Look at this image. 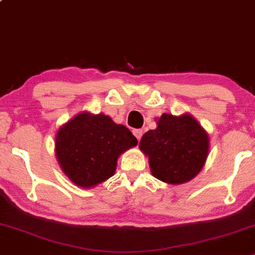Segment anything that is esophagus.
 <instances>
[{
	"label": "esophagus",
	"mask_w": 255,
	"mask_h": 255,
	"mask_svg": "<svg viewBox=\"0 0 255 255\" xmlns=\"http://www.w3.org/2000/svg\"><path fill=\"white\" fill-rule=\"evenodd\" d=\"M133 134L135 135L137 140H140V139H141V136H142V130L141 129H134Z\"/></svg>",
	"instance_id": "1"
}]
</instances>
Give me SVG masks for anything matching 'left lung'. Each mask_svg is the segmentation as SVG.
Masks as SVG:
<instances>
[{
	"label": "left lung",
	"mask_w": 255,
	"mask_h": 255,
	"mask_svg": "<svg viewBox=\"0 0 255 255\" xmlns=\"http://www.w3.org/2000/svg\"><path fill=\"white\" fill-rule=\"evenodd\" d=\"M148 157L152 175L170 184L188 182L200 172L209 156V135L189 114H163L156 129L142 135L139 145Z\"/></svg>",
	"instance_id": "obj_1"
}]
</instances>
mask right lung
Wrapping results in <instances>:
<instances>
[{"label":"right lung","mask_w":255,"mask_h":255,"mask_svg":"<svg viewBox=\"0 0 255 255\" xmlns=\"http://www.w3.org/2000/svg\"><path fill=\"white\" fill-rule=\"evenodd\" d=\"M136 145L131 131L109 116L80 113L58 129L55 150L69 180L91 188L113 176L120 154Z\"/></svg>","instance_id":"1"}]
</instances>
